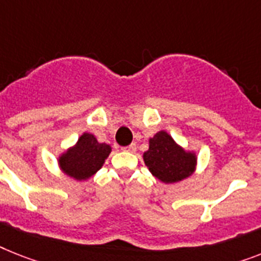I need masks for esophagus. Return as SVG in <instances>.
Returning <instances> with one entry per match:
<instances>
[{
    "mask_svg": "<svg viewBox=\"0 0 261 261\" xmlns=\"http://www.w3.org/2000/svg\"><path fill=\"white\" fill-rule=\"evenodd\" d=\"M136 149H137V145H136V144H130V145L122 148V150H125V152H136Z\"/></svg>",
    "mask_w": 261,
    "mask_h": 261,
    "instance_id": "esophagus-1",
    "label": "esophagus"
}]
</instances>
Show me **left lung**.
<instances>
[{
  "label": "left lung",
  "instance_id": "8db88e82",
  "mask_svg": "<svg viewBox=\"0 0 261 261\" xmlns=\"http://www.w3.org/2000/svg\"><path fill=\"white\" fill-rule=\"evenodd\" d=\"M144 161L154 177L163 182H176L188 177L196 165L195 154L185 152L164 130L149 140Z\"/></svg>",
  "mask_w": 261,
  "mask_h": 261
}]
</instances>
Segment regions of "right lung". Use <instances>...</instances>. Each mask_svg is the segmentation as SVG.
<instances>
[{"label":"right lung","mask_w":261,"mask_h":261,"mask_svg":"<svg viewBox=\"0 0 261 261\" xmlns=\"http://www.w3.org/2000/svg\"><path fill=\"white\" fill-rule=\"evenodd\" d=\"M111 150V146L98 143L93 135L84 133L76 145L60 157V167L70 177L87 180L102 167Z\"/></svg>","instance_id":"1"}]
</instances>
